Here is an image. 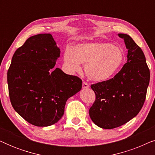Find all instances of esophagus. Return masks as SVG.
<instances>
[{
	"mask_svg": "<svg viewBox=\"0 0 155 155\" xmlns=\"http://www.w3.org/2000/svg\"><path fill=\"white\" fill-rule=\"evenodd\" d=\"M89 87H90V85H89V84L87 83V82H82V88L87 89V88H88Z\"/></svg>",
	"mask_w": 155,
	"mask_h": 155,
	"instance_id": "obj_1",
	"label": "esophagus"
}]
</instances>
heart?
Masks as SVG:
<instances>
[{"label":"heart","instance_id":"heart-1","mask_svg":"<svg viewBox=\"0 0 155 155\" xmlns=\"http://www.w3.org/2000/svg\"><path fill=\"white\" fill-rule=\"evenodd\" d=\"M125 54L118 46L107 42L80 44L74 50L65 48L63 62L70 72L80 71V63L84 65V72L89 79L103 82L110 79L121 68Z\"/></svg>","mask_w":155,"mask_h":155}]
</instances>
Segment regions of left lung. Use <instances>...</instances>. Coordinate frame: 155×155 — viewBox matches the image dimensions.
Here are the masks:
<instances>
[{
	"label": "left lung",
	"instance_id": "left-lung-1",
	"mask_svg": "<svg viewBox=\"0 0 155 155\" xmlns=\"http://www.w3.org/2000/svg\"><path fill=\"white\" fill-rule=\"evenodd\" d=\"M128 49L127 63L109 80L91 85L96 95L89 114L94 124L112 129L137 115L145 102L150 73L140 48L126 34H118Z\"/></svg>",
	"mask_w": 155,
	"mask_h": 155
}]
</instances>
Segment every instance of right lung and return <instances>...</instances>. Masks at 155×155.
Masks as SVG:
<instances>
[{
    "mask_svg": "<svg viewBox=\"0 0 155 155\" xmlns=\"http://www.w3.org/2000/svg\"><path fill=\"white\" fill-rule=\"evenodd\" d=\"M60 48L51 34L27 39L15 51L8 71L9 96L13 109L36 126L56 124L64 114L65 103L82 88L77 76L54 68Z\"/></svg>",
    "mask_w": 155,
    "mask_h": 155,
    "instance_id": "1",
    "label": "right lung"
}]
</instances>
